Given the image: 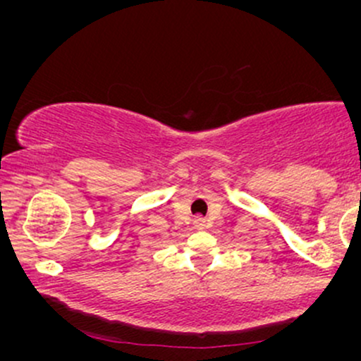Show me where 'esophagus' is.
Wrapping results in <instances>:
<instances>
[{"label": "esophagus", "mask_w": 361, "mask_h": 361, "mask_svg": "<svg viewBox=\"0 0 361 361\" xmlns=\"http://www.w3.org/2000/svg\"><path fill=\"white\" fill-rule=\"evenodd\" d=\"M195 226L204 227L205 226V219L204 217H195Z\"/></svg>", "instance_id": "34e87169"}]
</instances>
